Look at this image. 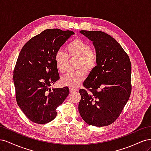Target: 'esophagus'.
Returning a JSON list of instances; mask_svg holds the SVG:
<instances>
[{
    "instance_id": "34e87169",
    "label": "esophagus",
    "mask_w": 151,
    "mask_h": 151,
    "mask_svg": "<svg viewBox=\"0 0 151 151\" xmlns=\"http://www.w3.org/2000/svg\"><path fill=\"white\" fill-rule=\"evenodd\" d=\"M69 91L70 93H75V92H77L78 91V89H77L76 88H69Z\"/></svg>"
}]
</instances>
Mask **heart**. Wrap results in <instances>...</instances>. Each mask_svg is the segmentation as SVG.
<instances>
[{
	"instance_id": "1",
	"label": "heart",
	"mask_w": 151,
	"mask_h": 151,
	"mask_svg": "<svg viewBox=\"0 0 151 151\" xmlns=\"http://www.w3.org/2000/svg\"><path fill=\"white\" fill-rule=\"evenodd\" d=\"M65 53L58 50L55 55L54 62L57 70L64 74L67 71L68 59H76V68L79 69L69 73L62 78L63 85L76 88L86 78V73L93 72L98 65V55L91 49L89 43L79 38L72 40L65 48Z\"/></svg>"
}]
</instances>
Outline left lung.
I'll use <instances>...</instances> for the list:
<instances>
[{
  "label": "left lung",
  "instance_id": "obj_1",
  "mask_svg": "<svg viewBox=\"0 0 151 151\" xmlns=\"http://www.w3.org/2000/svg\"><path fill=\"white\" fill-rule=\"evenodd\" d=\"M93 42L98 65L81 89L79 111L89 125L108 126L119 117L132 91L131 62L121 45L100 31L81 30Z\"/></svg>",
  "mask_w": 151,
  "mask_h": 151
}]
</instances>
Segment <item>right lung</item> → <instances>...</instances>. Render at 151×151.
<instances>
[{
    "instance_id": "obj_1",
    "label": "right lung",
    "mask_w": 151,
    "mask_h": 151,
    "mask_svg": "<svg viewBox=\"0 0 151 151\" xmlns=\"http://www.w3.org/2000/svg\"><path fill=\"white\" fill-rule=\"evenodd\" d=\"M74 33L48 29L27 42L13 72L18 106L29 120L45 124L56 117V109L69 94L68 87L51 89L60 77L54 62L55 53Z\"/></svg>"
}]
</instances>
